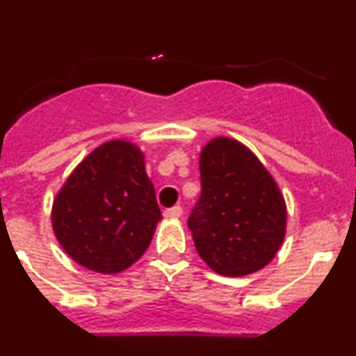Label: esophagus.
I'll return each mask as SVG.
<instances>
[{"mask_svg": "<svg viewBox=\"0 0 356 356\" xmlns=\"http://www.w3.org/2000/svg\"><path fill=\"white\" fill-rule=\"evenodd\" d=\"M181 213H184V209H181V207H172V209L165 210L163 216L168 217V219H178V217H181Z\"/></svg>", "mask_w": 356, "mask_h": 356, "instance_id": "obj_1", "label": "esophagus"}]
</instances>
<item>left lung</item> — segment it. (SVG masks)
<instances>
[{"label": "left lung", "instance_id": "8db88e82", "mask_svg": "<svg viewBox=\"0 0 356 356\" xmlns=\"http://www.w3.org/2000/svg\"><path fill=\"white\" fill-rule=\"evenodd\" d=\"M201 196L188 216L194 246L222 276L259 271L285 237L287 209L260 160L226 137L210 140L200 156Z\"/></svg>", "mask_w": 356, "mask_h": 356}]
</instances>
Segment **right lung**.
Listing matches in <instances>:
<instances>
[{
    "label": "right lung",
    "instance_id": "right-lung-1",
    "mask_svg": "<svg viewBox=\"0 0 356 356\" xmlns=\"http://www.w3.org/2000/svg\"><path fill=\"white\" fill-rule=\"evenodd\" d=\"M162 219L140 149L127 140L96 147L53 203L55 235L65 253L96 273H121L149 246Z\"/></svg>",
    "mask_w": 356,
    "mask_h": 356
}]
</instances>
